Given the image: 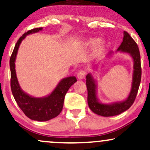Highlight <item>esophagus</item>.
<instances>
[{
    "instance_id": "34e87169",
    "label": "esophagus",
    "mask_w": 150,
    "mask_h": 150,
    "mask_svg": "<svg viewBox=\"0 0 150 150\" xmlns=\"http://www.w3.org/2000/svg\"><path fill=\"white\" fill-rule=\"evenodd\" d=\"M85 75H86L85 71H84V70H80L77 75V79H78V80H82V79H84V77H85Z\"/></svg>"
}]
</instances>
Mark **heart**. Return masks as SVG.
Instances as JSON below:
<instances>
[{"instance_id": "heart-1", "label": "heart", "mask_w": 150, "mask_h": 150, "mask_svg": "<svg viewBox=\"0 0 150 150\" xmlns=\"http://www.w3.org/2000/svg\"><path fill=\"white\" fill-rule=\"evenodd\" d=\"M106 42L104 39H99L97 37H91L85 39L82 44V46L84 49H90L93 46H95L94 47V51L98 54L104 49Z\"/></svg>"}]
</instances>
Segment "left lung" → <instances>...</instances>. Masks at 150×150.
<instances>
[{
    "label": "left lung",
    "mask_w": 150,
    "mask_h": 150,
    "mask_svg": "<svg viewBox=\"0 0 150 150\" xmlns=\"http://www.w3.org/2000/svg\"><path fill=\"white\" fill-rule=\"evenodd\" d=\"M127 53L133 61V72L132 77V85L130 92L124 100L113 101L110 104L101 102L97 95V80L94 78V72L89 73L86 76V85L87 88V103L89 108L96 114L108 117L117 116L124 112L131 106L135 101L141 81V63L140 54L138 46L128 32H123V42L117 49V52ZM113 55L110 51L106 55V58L111 57Z\"/></svg>",
    "instance_id": "obj_1"
}]
</instances>
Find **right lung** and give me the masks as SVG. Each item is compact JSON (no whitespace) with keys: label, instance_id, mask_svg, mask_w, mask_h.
<instances>
[{"label":"right lung","instance_id":"obj_1","mask_svg":"<svg viewBox=\"0 0 150 150\" xmlns=\"http://www.w3.org/2000/svg\"><path fill=\"white\" fill-rule=\"evenodd\" d=\"M43 27L35 28L28 31L19 39L16 43L10 59V68L11 73L10 86L13 95L19 107L30 119L37 121H46L59 115L63 107L65 96L67 92L77 79L70 76L61 79L55 89L49 94L43 97H34L22 90L19 84L15 70V60L22 41L27 35L42 31Z\"/></svg>","mask_w":150,"mask_h":150}]
</instances>
